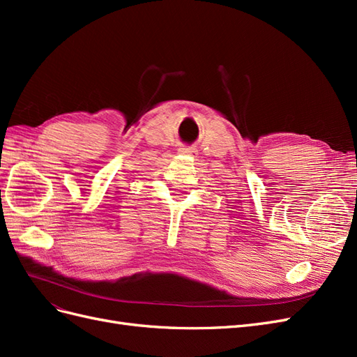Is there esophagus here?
Returning <instances> with one entry per match:
<instances>
[{
    "label": "esophagus",
    "mask_w": 357,
    "mask_h": 357,
    "mask_svg": "<svg viewBox=\"0 0 357 357\" xmlns=\"http://www.w3.org/2000/svg\"><path fill=\"white\" fill-rule=\"evenodd\" d=\"M178 152L183 155H197L198 150L195 147H181Z\"/></svg>",
    "instance_id": "34e87169"
}]
</instances>
